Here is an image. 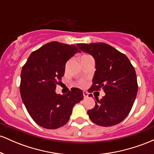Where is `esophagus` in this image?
<instances>
[{
    "label": "esophagus",
    "instance_id": "1",
    "mask_svg": "<svg viewBox=\"0 0 154 154\" xmlns=\"http://www.w3.org/2000/svg\"><path fill=\"white\" fill-rule=\"evenodd\" d=\"M82 93H83V96H84V98H87L88 97V95H89V94H88V92L83 91Z\"/></svg>",
    "mask_w": 154,
    "mask_h": 154
}]
</instances>
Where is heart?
<instances>
[{"label":"heart","mask_w":154,"mask_h":154,"mask_svg":"<svg viewBox=\"0 0 154 154\" xmlns=\"http://www.w3.org/2000/svg\"><path fill=\"white\" fill-rule=\"evenodd\" d=\"M85 56H88V55H83L82 57H85ZM79 85L80 86H82V87H85V86L86 85V82L84 80H80L79 82Z\"/></svg>","instance_id":"1"}]
</instances>
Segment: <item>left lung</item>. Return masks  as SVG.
<instances>
[{
	"mask_svg": "<svg viewBox=\"0 0 154 154\" xmlns=\"http://www.w3.org/2000/svg\"><path fill=\"white\" fill-rule=\"evenodd\" d=\"M77 45L95 61L93 85L88 91L102 88L106 94L100 100L95 97V107L88 111L90 119L100 126L117 125L128 116L136 98L138 87L135 68L125 54L106 43Z\"/></svg>",
	"mask_w": 154,
	"mask_h": 154,
	"instance_id": "obj_1",
	"label": "left lung"
}]
</instances>
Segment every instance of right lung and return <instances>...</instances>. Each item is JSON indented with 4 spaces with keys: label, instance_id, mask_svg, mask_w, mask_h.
I'll return each mask as SVG.
<instances>
[{
    "label": "right lung",
    "instance_id": "1",
    "mask_svg": "<svg viewBox=\"0 0 154 154\" xmlns=\"http://www.w3.org/2000/svg\"><path fill=\"white\" fill-rule=\"evenodd\" d=\"M78 52L75 45L53 41L32 53L22 67L21 97L29 115L42 128L66 125L74 106L84 98L79 88H72L65 95L55 91L64 75L66 61Z\"/></svg>",
    "mask_w": 154,
    "mask_h": 154
}]
</instances>
